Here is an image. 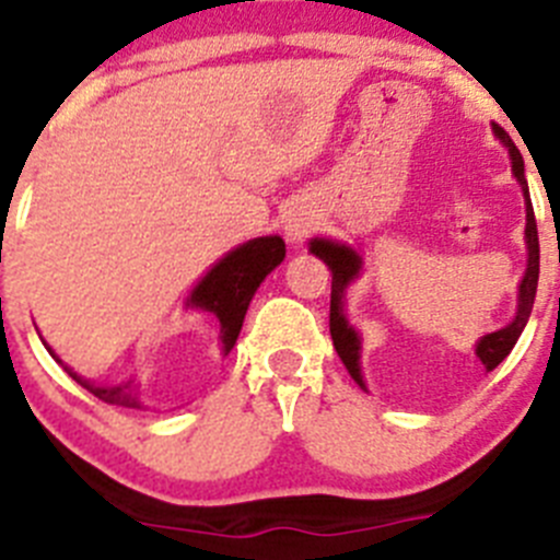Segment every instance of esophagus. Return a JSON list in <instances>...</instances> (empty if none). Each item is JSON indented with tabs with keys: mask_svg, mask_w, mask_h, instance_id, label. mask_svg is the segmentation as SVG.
Segmentation results:
<instances>
[{
	"mask_svg": "<svg viewBox=\"0 0 560 560\" xmlns=\"http://www.w3.org/2000/svg\"><path fill=\"white\" fill-rule=\"evenodd\" d=\"M312 229H315V218L306 214V211H295V214H290L284 223V234L290 243H301L304 236H310Z\"/></svg>",
	"mask_w": 560,
	"mask_h": 560,
	"instance_id": "1",
	"label": "esophagus"
}]
</instances>
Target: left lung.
I'll use <instances>...</instances> for the list:
<instances>
[{"label": "left lung", "mask_w": 560, "mask_h": 560, "mask_svg": "<svg viewBox=\"0 0 560 560\" xmlns=\"http://www.w3.org/2000/svg\"><path fill=\"white\" fill-rule=\"evenodd\" d=\"M493 133H497V139H500V142L508 148V153H511L513 178L518 180V186H522V195H525L527 270H525V276H522V284H518V306H516V315H513L511 324H508L505 329H497V331H491V335H482L480 340H477L475 354L480 357V362L486 365V371H493V368L500 365V362L513 351L518 335H522L527 326V317H530V312H533V301H536V287H538V231H536V214H533L530 192H527L525 161H522V153L516 150V144L511 142V136H508L500 125H493ZM310 254L320 256V259L329 265V270H331V306H329L331 342H335V349H337V354H340L342 365L349 368L351 380H354L357 385L365 390V382H362V371H360L362 340H360V335H357L354 326L349 324L346 312H342L346 287H349L362 270L360 254H357L354 248H349V245L331 243V240H312Z\"/></svg>", "instance_id": "1"}]
</instances>
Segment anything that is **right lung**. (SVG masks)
<instances>
[{
  "label": "right lung",
  "instance_id": "obj_1",
  "mask_svg": "<svg viewBox=\"0 0 560 560\" xmlns=\"http://www.w3.org/2000/svg\"><path fill=\"white\" fill-rule=\"evenodd\" d=\"M284 240L281 236H256L250 243L240 245L231 254H225L223 259L203 276L198 287L192 290L186 306H200V310L211 312V315L220 320V346H223V354H229L234 349L240 329H243L245 312H248L250 299L254 292L259 290V284L265 281V276L270 270H276L284 261ZM47 346V342H44ZM49 354L63 365L58 354L47 346ZM67 368V365H63ZM69 376H72L78 385H83L85 390L94 393L97 399L108 401V405H125V407H142L133 393V382H122V385H94V382L83 380L67 368Z\"/></svg>",
  "mask_w": 560,
  "mask_h": 560
}]
</instances>
